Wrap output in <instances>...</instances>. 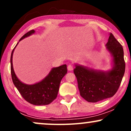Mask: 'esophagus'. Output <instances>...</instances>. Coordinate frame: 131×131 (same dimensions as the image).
<instances>
[{
	"label": "esophagus",
	"mask_w": 131,
	"mask_h": 131,
	"mask_svg": "<svg viewBox=\"0 0 131 131\" xmlns=\"http://www.w3.org/2000/svg\"><path fill=\"white\" fill-rule=\"evenodd\" d=\"M67 68H68V70L71 71H72L73 70V67L71 65V64H69V65L68 66Z\"/></svg>",
	"instance_id": "obj_1"
}]
</instances>
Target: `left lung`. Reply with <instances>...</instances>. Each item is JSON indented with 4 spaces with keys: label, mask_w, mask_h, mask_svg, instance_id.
Wrapping results in <instances>:
<instances>
[{
    "label": "left lung",
    "mask_w": 131,
    "mask_h": 131,
    "mask_svg": "<svg viewBox=\"0 0 131 131\" xmlns=\"http://www.w3.org/2000/svg\"><path fill=\"white\" fill-rule=\"evenodd\" d=\"M106 49L112 58V68L104 71L74 64V73L77 78L81 97L89 102H97L110 98L116 94L125 72L123 47L112 33Z\"/></svg>",
    "instance_id": "1"
}]
</instances>
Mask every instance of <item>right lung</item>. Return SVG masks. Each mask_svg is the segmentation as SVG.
Here are the masks:
<instances>
[{"label":"right lung","instance_id":"right-lung-1","mask_svg":"<svg viewBox=\"0 0 131 131\" xmlns=\"http://www.w3.org/2000/svg\"><path fill=\"white\" fill-rule=\"evenodd\" d=\"M36 31L32 29L26 33L19 39V42L32 35ZM19 42L13 49L10 57L11 74L13 84L25 100L31 104L34 105L50 104L57 98L61 79L67 73V64L52 68L48 75L39 82L33 84L23 83L17 78L13 67V54Z\"/></svg>","mask_w":131,"mask_h":131}]
</instances>
